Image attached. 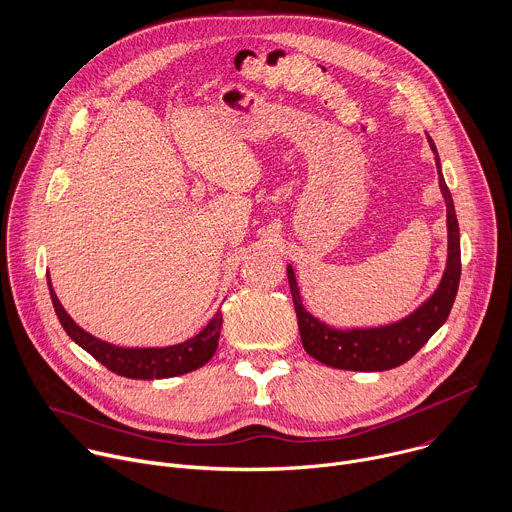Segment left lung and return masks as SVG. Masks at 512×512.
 <instances>
[{"mask_svg":"<svg viewBox=\"0 0 512 512\" xmlns=\"http://www.w3.org/2000/svg\"><path fill=\"white\" fill-rule=\"evenodd\" d=\"M428 143L436 155L440 189L446 201V218H448V262L440 286L436 292L420 306L418 311L407 315L405 319L377 327V329H333L321 323L302 306L294 270L288 264V284L294 302V311L298 319V331L304 351L317 361L347 371H385L393 369L407 359H412L428 339L446 323L460 284V230L456 220V210L452 193L444 181L438 149L428 137Z\"/></svg>","mask_w":512,"mask_h":512,"instance_id":"obj_1","label":"left lung"}]
</instances>
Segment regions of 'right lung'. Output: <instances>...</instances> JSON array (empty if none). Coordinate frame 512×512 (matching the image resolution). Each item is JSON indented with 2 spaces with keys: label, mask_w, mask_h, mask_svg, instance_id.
I'll return each mask as SVG.
<instances>
[{
  "label": "right lung",
  "mask_w": 512,
  "mask_h": 512,
  "mask_svg": "<svg viewBox=\"0 0 512 512\" xmlns=\"http://www.w3.org/2000/svg\"><path fill=\"white\" fill-rule=\"evenodd\" d=\"M48 288H50V296H52V304L54 311L58 315L60 325L64 327V331L68 333V337L80 345L86 353H90L98 363L105 365L107 369H111L113 373L121 375V377H129V379H167V377H177L189 371H195L199 367L206 365L216 349H218V341H220V331H222V313H216L214 319L203 327L195 337L177 343V345H169V347H117L111 345L107 341H100L96 337H92L90 333H86L84 329H80L70 315L64 311V306L60 304L50 276H48Z\"/></svg>",
  "instance_id": "obj_1"
}]
</instances>
